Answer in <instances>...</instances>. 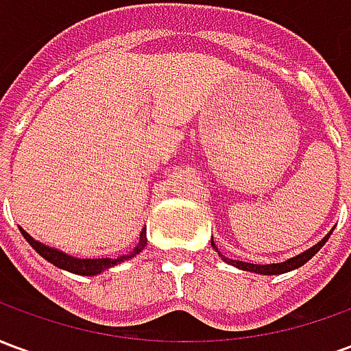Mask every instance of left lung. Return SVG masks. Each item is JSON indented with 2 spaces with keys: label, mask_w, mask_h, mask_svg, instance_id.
<instances>
[{
  "label": "left lung",
  "mask_w": 351,
  "mask_h": 351,
  "mask_svg": "<svg viewBox=\"0 0 351 351\" xmlns=\"http://www.w3.org/2000/svg\"><path fill=\"white\" fill-rule=\"evenodd\" d=\"M331 235V233H329ZM329 235L324 237L319 243L316 244V246H312V248H308L306 252H302V254H299V256H295V258L287 259V261H284V263H271V265H256V263H244V261H233V259H228L226 256H221V259L223 261H228V263L235 265V267H239V269H243V271H252V272H258V274H282V272H287V271H293V269H299L301 265H304L306 261H308L314 254H317V250L324 246L325 243H327V239H329ZM213 246H214V241H213ZM216 248V246H214Z\"/></svg>",
  "instance_id": "1"
}]
</instances>
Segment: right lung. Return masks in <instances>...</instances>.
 <instances>
[{"instance_id": "1", "label": "right lung", "mask_w": 351, "mask_h": 351, "mask_svg": "<svg viewBox=\"0 0 351 351\" xmlns=\"http://www.w3.org/2000/svg\"><path fill=\"white\" fill-rule=\"evenodd\" d=\"M22 231V235L26 239L27 243L32 244V248H35V252L43 256V258L50 261L52 265H56L60 269H64V271L75 272V274H84V276H92V274H99L101 271H105L108 267H114V265L122 263L123 259H130L133 256H137L138 252H143V248L146 246V229H143V233H141V241H138L137 248L131 252L130 256H120V258L110 259V258H97V259H79V258H73V256H67L64 252L56 250V248H50V246H45L39 241H34L32 237L27 235L24 229H20Z\"/></svg>"}]
</instances>
